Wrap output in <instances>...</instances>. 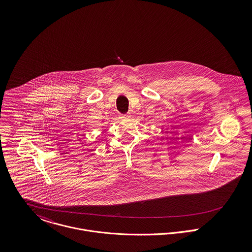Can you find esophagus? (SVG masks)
Masks as SVG:
<instances>
[{
  "mask_svg": "<svg viewBox=\"0 0 252 252\" xmlns=\"http://www.w3.org/2000/svg\"><path fill=\"white\" fill-rule=\"evenodd\" d=\"M131 115H130V113H127V114H122L121 116H120V118H122V119H126V118H129Z\"/></svg>",
  "mask_w": 252,
  "mask_h": 252,
  "instance_id": "obj_1",
  "label": "esophagus"
}]
</instances>
